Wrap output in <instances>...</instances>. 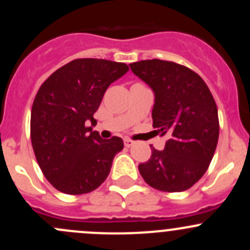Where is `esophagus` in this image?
Masks as SVG:
<instances>
[{
	"label": "esophagus",
	"instance_id": "esophagus-1",
	"mask_svg": "<svg viewBox=\"0 0 250 250\" xmlns=\"http://www.w3.org/2000/svg\"><path fill=\"white\" fill-rule=\"evenodd\" d=\"M123 141H125V147H130V146L134 145V141L130 140V139H125Z\"/></svg>",
	"mask_w": 250,
	"mask_h": 250
}]
</instances>
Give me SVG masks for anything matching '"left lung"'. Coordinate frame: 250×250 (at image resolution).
<instances>
[{"label":"left lung","instance_id":"obj_1","mask_svg":"<svg viewBox=\"0 0 250 250\" xmlns=\"http://www.w3.org/2000/svg\"><path fill=\"white\" fill-rule=\"evenodd\" d=\"M129 66L153 90V127L168 135L165 150L152 147L139 165L141 176L156 190H188L207 172L218 145L215 100L201 76L180 64L152 59Z\"/></svg>","mask_w":250,"mask_h":250}]
</instances>
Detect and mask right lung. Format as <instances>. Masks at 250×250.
Instances as JSON below:
<instances>
[{
    "label": "right lung",
    "instance_id": "obj_1",
    "mask_svg": "<svg viewBox=\"0 0 250 250\" xmlns=\"http://www.w3.org/2000/svg\"><path fill=\"white\" fill-rule=\"evenodd\" d=\"M128 70L125 62L76 59L40 87L31 110V143L42 173L60 192L88 193L109 175L123 140L102 139L93 130V115L107 87Z\"/></svg>",
    "mask_w": 250,
    "mask_h": 250
}]
</instances>
